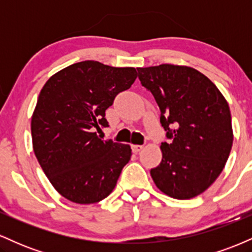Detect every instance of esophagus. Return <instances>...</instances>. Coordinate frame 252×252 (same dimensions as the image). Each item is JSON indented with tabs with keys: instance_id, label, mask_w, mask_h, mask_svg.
Returning a JSON list of instances; mask_svg holds the SVG:
<instances>
[{
	"instance_id": "34e87169",
	"label": "esophagus",
	"mask_w": 252,
	"mask_h": 252,
	"mask_svg": "<svg viewBox=\"0 0 252 252\" xmlns=\"http://www.w3.org/2000/svg\"><path fill=\"white\" fill-rule=\"evenodd\" d=\"M131 149H132V152H134V153H136V154H137V153H140L141 150L143 149V146H138V144H132V146H131Z\"/></svg>"
}]
</instances>
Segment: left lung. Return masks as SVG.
<instances>
[{"label":"left lung","mask_w":252,"mask_h":252,"mask_svg":"<svg viewBox=\"0 0 252 252\" xmlns=\"http://www.w3.org/2000/svg\"><path fill=\"white\" fill-rule=\"evenodd\" d=\"M137 71L160 108L169 140L161 143L162 161L150 175L164 194L194 198L216 181L232 148L226 99L209 78L189 66L162 63Z\"/></svg>","instance_id":"8db88e82"}]
</instances>
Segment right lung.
<instances>
[{
  "label": "right lung",
  "mask_w": 252,
  "mask_h": 252,
  "mask_svg": "<svg viewBox=\"0 0 252 252\" xmlns=\"http://www.w3.org/2000/svg\"><path fill=\"white\" fill-rule=\"evenodd\" d=\"M136 77L134 67L85 60L57 72L40 91L31 123L34 154L67 200L94 204L116 186L131 148L94 131L109 126L105 110Z\"/></svg>",
  "instance_id": "1"
}]
</instances>
